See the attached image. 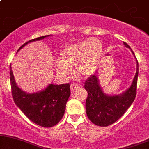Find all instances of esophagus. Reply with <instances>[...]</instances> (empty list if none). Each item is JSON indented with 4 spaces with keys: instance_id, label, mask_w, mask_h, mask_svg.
Masks as SVG:
<instances>
[{
    "instance_id": "esophagus-1",
    "label": "esophagus",
    "mask_w": 149,
    "mask_h": 149,
    "mask_svg": "<svg viewBox=\"0 0 149 149\" xmlns=\"http://www.w3.org/2000/svg\"><path fill=\"white\" fill-rule=\"evenodd\" d=\"M80 84L78 83H73L71 84V90L72 92L75 91L77 88H78L80 87Z\"/></svg>"
}]
</instances>
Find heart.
<instances>
[{
    "label": "heart",
    "mask_w": 149,
    "mask_h": 149,
    "mask_svg": "<svg viewBox=\"0 0 149 149\" xmlns=\"http://www.w3.org/2000/svg\"><path fill=\"white\" fill-rule=\"evenodd\" d=\"M102 49V42L95 38L66 46L60 52L57 71L60 74L70 76L76 67L80 76H90L96 71Z\"/></svg>",
    "instance_id": "1"
}]
</instances>
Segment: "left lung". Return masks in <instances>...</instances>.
Masks as SVG:
<instances>
[{"label":"left lung","instance_id":"1","mask_svg":"<svg viewBox=\"0 0 149 149\" xmlns=\"http://www.w3.org/2000/svg\"><path fill=\"white\" fill-rule=\"evenodd\" d=\"M124 45L130 49L126 42ZM132 52L134 55V52ZM132 83L121 95L107 96L102 92L97 75H92L85 83V89L88 92L85 104L87 116L92 123L102 127L110 125L118 120L134 102L136 95L139 64Z\"/></svg>","mask_w":149,"mask_h":149}]
</instances>
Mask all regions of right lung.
Segmentation results:
<instances>
[{
    "label": "right lung",
    "mask_w": 149,
    "mask_h": 149,
    "mask_svg": "<svg viewBox=\"0 0 149 149\" xmlns=\"http://www.w3.org/2000/svg\"><path fill=\"white\" fill-rule=\"evenodd\" d=\"M47 36H48L30 40L23 44L18 51L29 42L41 40ZM10 79L15 103L30 120L45 127H52L61 120L64 114L66 102L71 95L70 83L50 84L43 91L28 94L22 91L15 83L11 66H10Z\"/></svg>",
    "instance_id": "1"
}]
</instances>
